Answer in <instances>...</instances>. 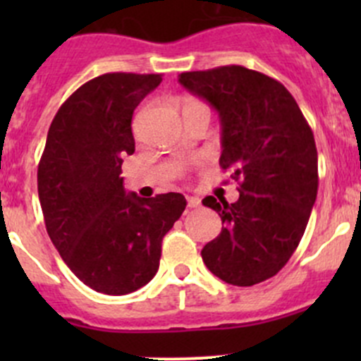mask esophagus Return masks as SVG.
<instances>
[{
    "label": "esophagus",
    "instance_id": "esophagus-1",
    "mask_svg": "<svg viewBox=\"0 0 361 361\" xmlns=\"http://www.w3.org/2000/svg\"><path fill=\"white\" fill-rule=\"evenodd\" d=\"M201 206V201L197 197H187V207H199Z\"/></svg>",
    "mask_w": 361,
    "mask_h": 361
}]
</instances>
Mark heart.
Returning a JSON list of instances; mask_svg holds the SVG:
<instances>
[{
	"instance_id": "1",
	"label": "heart",
	"mask_w": 361,
	"mask_h": 361,
	"mask_svg": "<svg viewBox=\"0 0 361 361\" xmlns=\"http://www.w3.org/2000/svg\"><path fill=\"white\" fill-rule=\"evenodd\" d=\"M199 106H206V104H204L202 101L195 99V97H187V99L183 101V110H188V108H199Z\"/></svg>"
}]
</instances>
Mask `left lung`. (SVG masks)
Masks as SVG:
<instances>
[{
	"label": "left lung",
	"instance_id": "8db88e82",
	"mask_svg": "<svg viewBox=\"0 0 361 361\" xmlns=\"http://www.w3.org/2000/svg\"><path fill=\"white\" fill-rule=\"evenodd\" d=\"M180 83L220 113V166L239 183L235 202L202 199L224 225L202 260L221 281L253 286L285 267L307 227L318 194L314 136L286 87L260 71L231 64L181 73Z\"/></svg>",
	"mask_w": 361,
	"mask_h": 361
}]
</instances>
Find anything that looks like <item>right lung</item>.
I'll use <instances>...</instances> for the list:
<instances>
[{"label":"right lung","mask_w":361,"mask_h":361,"mask_svg":"<svg viewBox=\"0 0 361 361\" xmlns=\"http://www.w3.org/2000/svg\"><path fill=\"white\" fill-rule=\"evenodd\" d=\"M162 75L104 73L83 83L50 123L38 164L45 227L73 274L92 290L127 295L159 271L162 239L181 216V194L123 190L134 154L133 113Z\"/></svg>","instance_id":"add662e5"}]
</instances>
